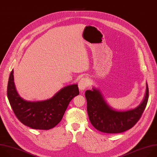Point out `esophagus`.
<instances>
[{"instance_id": "34e87169", "label": "esophagus", "mask_w": 157, "mask_h": 157, "mask_svg": "<svg viewBox=\"0 0 157 157\" xmlns=\"http://www.w3.org/2000/svg\"><path fill=\"white\" fill-rule=\"evenodd\" d=\"M89 84V81L87 78H82L78 83V87L81 90H84Z\"/></svg>"}]
</instances>
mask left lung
I'll return each mask as SVG.
<instances>
[{"instance_id":"8db88e82","label":"left lung","mask_w":157,"mask_h":157,"mask_svg":"<svg viewBox=\"0 0 157 157\" xmlns=\"http://www.w3.org/2000/svg\"><path fill=\"white\" fill-rule=\"evenodd\" d=\"M87 111L89 120L97 130L109 134L121 133L132 128L140 120L148 99V87L146 84L145 95L142 102L134 109L117 111L112 109L99 90L93 88L85 92Z\"/></svg>"}]
</instances>
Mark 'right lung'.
I'll list each match as a JSON object with an SVG mask.
<instances>
[{"mask_svg": "<svg viewBox=\"0 0 157 157\" xmlns=\"http://www.w3.org/2000/svg\"><path fill=\"white\" fill-rule=\"evenodd\" d=\"M13 70L10 73L7 86V97L17 118L32 129L48 130L62 120L70 101L79 94L78 84L62 88L50 99L30 101L18 94L14 83Z\"/></svg>", "mask_w": 157, "mask_h": 157, "instance_id": "right-lung-1", "label": "right lung"}]
</instances>
